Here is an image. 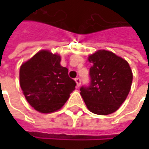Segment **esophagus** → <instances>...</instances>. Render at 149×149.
<instances>
[{"label":"esophagus","mask_w":149,"mask_h":149,"mask_svg":"<svg viewBox=\"0 0 149 149\" xmlns=\"http://www.w3.org/2000/svg\"><path fill=\"white\" fill-rule=\"evenodd\" d=\"M75 82H76V84H77L78 87H79V86H80V84H81V79H79V77L75 78Z\"/></svg>","instance_id":"obj_1"}]
</instances>
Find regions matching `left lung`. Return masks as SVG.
Returning a JSON list of instances; mask_svg holds the SVG:
<instances>
[{
    "label": "left lung",
    "instance_id": "8db88e82",
    "mask_svg": "<svg viewBox=\"0 0 149 149\" xmlns=\"http://www.w3.org/2000/svg\"><path fill=\"white\" fill-rule=\"evenodd\" d=\"M90 83L80 88L88 109L107 115L115 112L129 95L133 73L129 63L108 50H98L89 56Z\"/></svg>",
    "mask_w": 149,
    "mask_h": 149
}]
</instances>
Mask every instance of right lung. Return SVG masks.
Masks as SVG:
<instances>
[{"label": "right lung", "instance_id": "obj_1", "mask_svg": "<svg viewBox=\"0 0 149 149\" xmlns=\"http://www.w3.org/2000/svg\"><path fill=\"white\" fill-rule=\"evenodd\" d=\"M60 56L40 50L20 69V84L27 102L37 111L49 113L60 109L75 89Z\"/></svg>", "mask_w": 149, "mask_h": 149}]
</instances>
